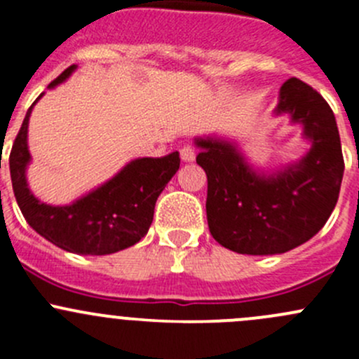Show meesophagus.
Masks as SVG:
<instances>
[{
	"label": "esophagus",
	"mask_w": 359,
	"mask_h": 359,
	"mask_svg": "<svg viewBox=\"0 0 359 359\" xmlns=\"http://www.w3.org/2000/svg\"><path fill=\"white\" fill-rule=\"evenodd\" d=\"M180 159H182L184 163L194 161V159H196V151L191 146H184L182 149H180Z\"/></svg>",
	"instance_id": "1"
}]
</instances>
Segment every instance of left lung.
<instances>
[{
	"mask_svg": "<svg viewBox=\"0 0 359 359\" xmlns=\"http://www.w3.org/2000/svg\"><path fill=\"white\" fill-rule=\"evenodd\" d=\"M287 114L311 144L297 161L255 168L240 144L194 137L208 179L206 219L215 241L236 253L276 255L309 241L334 212L344 175L335 116L327 100L297 78L283 83L274 116Z\"/></svg>",
	"mask_w": 359,
	"mask_h": 359,
	"instance_id": "8db88e82",
	"label": "left lung"
}]
</instances>
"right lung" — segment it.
<instances>
[{
  "label": "right lung",
  "mask_w": 359,
  "mask_h": 359,
  "mask_svg": "<svg viewBox=\"0 0 359 359\" xmlns=\"http://www.w3.org/2000/svg\"><path fill=\"white\" fill-rule=\"evenodd\" d=\"M76 67H67L48 88L66 81ZM43 95L45 92L34 104ZM34 104L29 107L10 153L13 193L29 226L55 247L78 255H109L139 243L153 222L158 196L179 170V153L163 158H135L78 200L69 205H48L36 198L27 184L31 163L27 128Z\"/></svg>",
  "instance_id": "add662e5"
}]
</instances>
